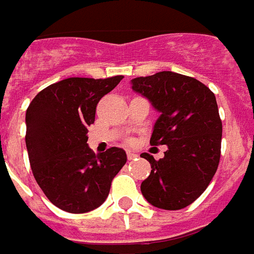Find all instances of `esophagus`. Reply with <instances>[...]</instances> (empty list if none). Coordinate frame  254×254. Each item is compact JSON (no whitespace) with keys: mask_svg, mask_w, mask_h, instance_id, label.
<instances>
[{"mask_svg":"<svg viewBox=\"0 0 254 254\" xmlns=\"http://www.w3.org/2000/svg\"><path fill=\"white\" fill-rule=\"evenodd\" d=\"M136 157H138V154H136V153L130 152V150L127 152V159L128 160H134V159H136Z\"/></svg>","mask_w":254,"mask_h":254,"instance_id":"34e87169","label":"esophagus"}]
</instances>
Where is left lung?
<instances>
[{"label":"left lung","mask_w":254,"mask_h":254,"mask_svg":"<svg viewBox=\"0 0 254 254\" xmlns=\"http://www.w3.org/2000/svg\"><path fill=\"white\" fill-rule=\"evenodd\" d=\"M131 87L160 113L150 143L168 147L160 160L141 154L152 165L142 195L160 209L186 208L208 188L220 160L216 97L197 79L172 71L132 79Z\"/></svg>","instance_id":"left-lung-1"}]
</instances>
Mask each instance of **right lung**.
I'll list each match as a JSON object with an SVG mask.
<instances>
[{
  "mask_svg": "<svg viewBox=\"0 0 254 254\" xmlns=\"http://www.w3.org/2000/svg\"><path fill=\"white\" fill-rule=\"evenodd\" d=\"M122 79H64L39 91L27 109L26 146L34 178L50 202L65 212L86 213L102 205L127 161L120 147L95 154L87 145L97 104Z\"/></svg>",
  "mask_w": 254,
  "mask_h": 254,
  "instance_id": "right-lung-1",
  "label": "right lung"
}]
</instances>
